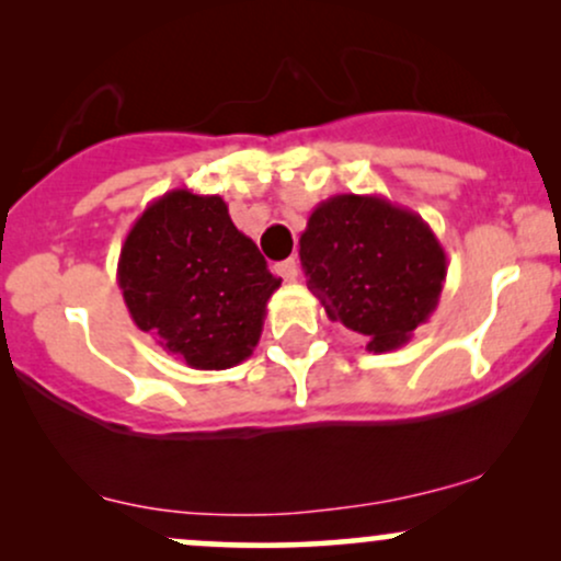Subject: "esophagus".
I'll return each mask as SVG.
<instances>
[{"label": "esophagus", "mask_w": 561, "mask_h": 561, "mask_svg": "<svg viewBox=\"0 0 561 561\" xmlns=\"http://www.w3.org/2000/svg\"><path fill=\"white\" fill-rule=\"evenodd\" d=\"M274 272L279 274L285 282H295V279H298V261H295V259L279 261V263H276V266H274Z\"/></svg>", "instance_id": "esophagus-1"}]
</instances>
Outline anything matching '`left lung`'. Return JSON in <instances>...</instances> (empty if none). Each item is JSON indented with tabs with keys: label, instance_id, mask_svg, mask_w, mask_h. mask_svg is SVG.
I'll use <instances>...</instances> for the list:
<instances>
[{
	"label": "left lung",
	"instance_id": "left-lung-1",
	"mask_svg": "<svg viewBox=\"0 0 561 561\" xmlns=\"http://www.w3.org/2000/svg\"><path fill=\"white\" fill-rule=\"evenodd\" d=\"M308 289L324 313L366 334L369 351H396L430 319L446 282V250L414 210L379 195H334L300 234Z\"/></svg>",
	"mask_w": 561,
	"mask_h": 561
}]
</instances>
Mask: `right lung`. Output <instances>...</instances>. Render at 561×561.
<instances>
[{"instance_id": "add662e5", "label": "right lung", "mask_w": 561, "mask_h": 561, "mask_svg": "<svg viewBox=\"0 0 561 561\" xmlns=\"http://www.w3.org/2000/svg\"><path fill=\"white\" fill-rule=\"evenodd\" d=\"M279 285L255 242L231 224L227 203L192 190L152 199L118 259V287L134 324L203 371L253 356Z\"/></svg>"}]
</instances>
